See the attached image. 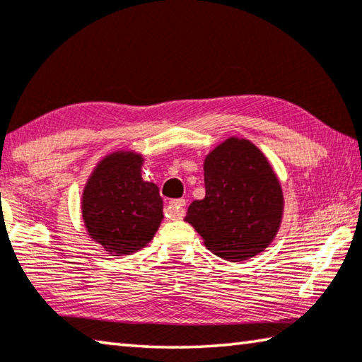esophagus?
<instances>
[{"label":"esophagus","mask_w":362,"mask_h":362,"mask_svg":"<svg viewBox=\"0 0 362 362\" xmlns=\"http://www.w3.org/2000/svg\"><path fill=\"white\" fill-rule=\"evenodd\" d=\"M185 204H187V201L182 198L169 201V207H168L169 214H170L169 217H173L174 220H180L185 217Z\"/></svg>","instance_id":"esophagus-1"}]
</instances>
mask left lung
<instances>
[{
    "label": "left lung",
    "mask_w": 362,
    "mask_h": 362,
    "mask_svg": "<svg viewBox=\"0 0 362 362\" xmlns=\"http://www.w3.org/2000/svg\"><path fill=\"white\" fill-rule=\"evenodd\" d=\"M206 196L188 207L187 222L220 259L243 262L276 238L284 193L268 158L247 139L231 136L204 158Z\"/></svg>",
    "instance_id": "obj_1"
}]
</instances>
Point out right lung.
Listing matches in <instances>:
<instances>
[{"mask_svg": "<svg viewBox=\"0 0 362 362\" xmlns=\"http://www.w3.org/2000/svg\"><path fill=\"white\" fill-rule=\"evenodd\" d=\"M142 153L115 150L95 164L84 183L81 217L97 247L124 257L148 244L163 222V198L142 179Z\"/></svg>", "mask_w": 362, "mask_h": 362, "instance_id": "obj_1", "label": "right lung"}]
</instances>
